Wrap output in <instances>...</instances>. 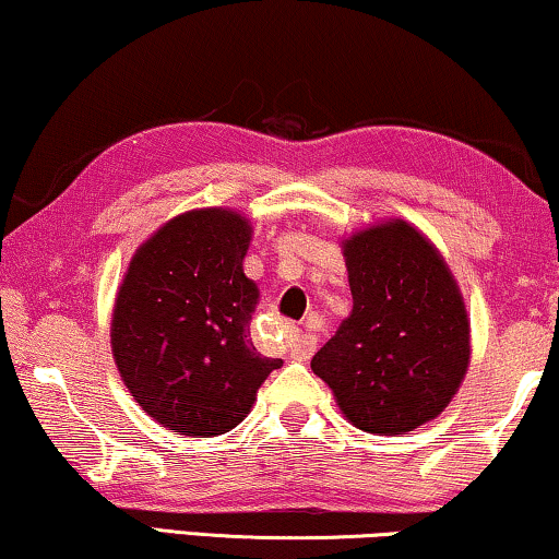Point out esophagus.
Segmentation results:
<instances>
[{
	"label": "esophagus",
	"instance_id": "obj_1",
	"mask_svg": "<svg viewBox=\"0 0 559 559\" xmlns=\"http://www.w3.org/2000/svg\"><path fill=\"white\" fill-rule=\"evenodd\" d=\"M287 348H289V356H293L295 361H308V358L312 356V350H316V338H312L310 333L289 331Z\"/></svg>",
	"mask_w": 559,
	"mask_h": 559
}]
</instances>
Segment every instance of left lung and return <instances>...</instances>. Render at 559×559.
Wrapping results in <instances>:
<instances>
[{
	"instance_id": "left-lung-1",
	"label": "left lung",
	"mask_w": 559,
	"mask_h": 559,
	"mask_svg": "<svg viewBox=\"0 0 559 559\" xmlns=\"http://www.w3.org/2000/svg\"><path fill=\"white\" fill-rule=\"evenodd\" d=\"M341 251L354 310L312 356V371L358 430H417L445 412L468 371L461 287L438 247L404 218L358 228Z\"/></svg>"
}]
</instances>
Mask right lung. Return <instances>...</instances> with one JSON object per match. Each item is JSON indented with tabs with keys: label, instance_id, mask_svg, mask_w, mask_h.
<instances>
[{
	"label": "right lung",
	"instance_id": "add662e5",
	"mask_svg": "<svg viewBox=\"0 0 559 559\" xmlns=\"http://www.w3.org/2000/svg\"><path fill=\"white\" fill-rule=\"evenodd\" d=\"M251 221L234 209L180 213L140 243L117 289L111 354L159 427L209 438L234 430L282 358L249 338L259 287L243 274Z\"/></svg>",
	"mask_w": 559,
	"mask_h": 559
}]
</instances>
